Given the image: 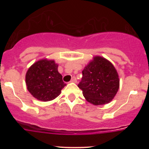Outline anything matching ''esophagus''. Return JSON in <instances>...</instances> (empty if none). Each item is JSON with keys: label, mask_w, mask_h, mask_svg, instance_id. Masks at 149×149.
Returning <instances> with one entry per match:
<instances>
[{"label": "esophagus", "mask_w": 149, "mask_h": 149, "mask_svg": "<svg viewBox=\"0 0 149 149\" xmlns=\"http://www.w3.org/2000/svg\"><path fill=\"white\" fill-rule=\"evenodd\" d=\"M71 83H76L77 82V79H76V78L75 76H73L72 78H71Z\"/></svg>", "instance_id": "obj_1"}]
</instances>
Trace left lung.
Returning <instances> with one entry per match:
<instances>
[{
  "label": "left lung",
  "mask_w": 149,
  "mask_h": 149,
  "mask_svg": "<svg viewBox=\"0 0 149 149\" xmlns=\"http://www.w3.org/2000/svg\"><path fill=\"white\" fill-rule=\"evenodd\" d=\"M82 73L83 77L78 87L88 102L102 105L113 99L119 89V78L110 61L103 57H94Z\"/></svg>",
  "instance_id": "left-lung-1"
}]
</instances>
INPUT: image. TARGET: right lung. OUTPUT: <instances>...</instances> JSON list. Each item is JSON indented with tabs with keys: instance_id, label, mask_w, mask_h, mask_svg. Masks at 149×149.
<instances>
[{
	"instance_id": "right-lung-1",
	"label": "right lung",
	"mask_w": 149,
	"mask_h": 149,
	"mask_svg": "<svg viewBox=\"0 0 149 149\" xmlns=\"http://www.w3.org/2000/svg\"><path fill=\"white\" fill-rule=\"evenodd\" d=\"M54 61L42 59L29 69L26 74L27 89L37 100L43 102L54 100L66 85Z\"/></svg>"
}]
</instances>
